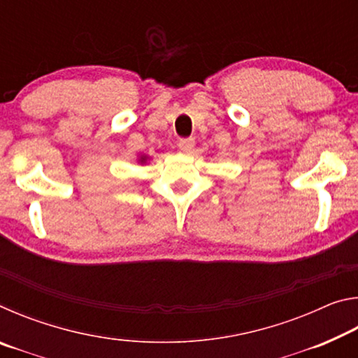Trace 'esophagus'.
I'll list each match as a JSON object with an SVG mask.
<instances>
[{"label":"esophagus","mask_w":358,"mask_h":358,"mask_svg":"<svg viewBox=\"0 0 358 358\" xmlns=\"http://www.w3.org/2000/svg\"><path fill=\"white\" fill-rule=\"evenodd\" d=\"M194 145H196V141H194L192 137L180 138V142H178V147L181 151H191L194 148Z\"/></svg>","instance_id":"esophagus-1"}]
</instances>
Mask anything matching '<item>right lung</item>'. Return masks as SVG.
I'll list each match as a JSON object with an SVG mask.
<instances>
[{"instance_id":"obj_1","label":"right lung","mask_w":358,"mask_h":358,"mask_svg":"<svg viewBox=\"0 0 358 358\" xmlns=\"http://www.w3.org/2000/svg\"><path fill=\"white\" fill-rule=\"evenodd\" d=\"M142 159H143V157H142Z\"/></svg>"}]
</instances>
